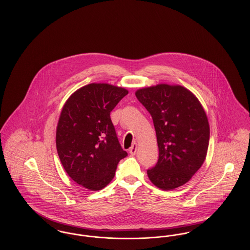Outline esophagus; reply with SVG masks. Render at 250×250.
<instances>
[{
  "mask_svg": "<svg viewBox=\"0 0 250 250\" xmlns=\"http://www.w3.org/2000/svg\"><path fill=\"white\" fill-rule=\"evenodd\" d=\"M137 150H138V144L137 143H133L132 146H131L130 149H129V153L130 155H134L137 153Z\"/></svg>",
  "mask_w": 250,
  "mask_h": 250,
  "instance_id": "1",
  "label": "esophagus"
}]
</instances>
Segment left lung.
<instances>
[{"instance_id":"8db88e82","label":"left lung","mask_w":250,"mask_h":250,"mask_svg":"<svg viewBox=\"0 0 250 250\" xmlns=\"http://www.w3.org/2000/svg\"><path fill=\"white\" fill-rule=\"evenodd\" d=\"M135 94L153 118L159 151L148 177L160 189H175L192 178L206 158L210 139L206 112L196 95L181 85L157 84Z\"/></svg>"}]
</instances>
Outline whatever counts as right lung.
Masks as SVG:
<instances>
[{"label": "right lung", "mask_w": 250, "mask_h": 250, "mask_svg": "<svg viewBox=\"0 0 250 250\" xmlns=\"http://www.w3.org/2000/svg\"><path fill=\"white\" fill-rule=\"evenodd\" d=\"M128 94L125 88L91 83L64 103L56 129V148L68 176L85 188L98 191L110 183L120 160V145L110 111Z\"/></svg>", "instance_id": "right-lung-1"}]
</instances>
